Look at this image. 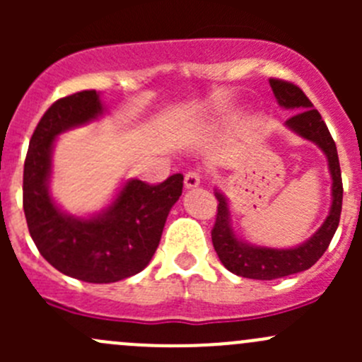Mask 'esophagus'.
I'll return each mask as SVG.
<instances>
[{"instance_id": "esophagus-1", "label": "esophagus", "mask_w": 362, "mask_h": 362, "mask_svg": "<svg viewBox=\"0 0 362 362\" xmlns=\"http://www.w3.org/2000/svg\"><path fill=\"white\" fill-rule=\"evenodd\" d=\"M184 185L187 189L199 187V185H202V173H199L198 170L187 171V173H185V178H184Z\"/></svg>"}]
</instances>
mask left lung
Masks as SVG:
<instances>
[{"mask_svg":"<svg viewBox=\"0 0 362 362\" xmlns=\"http://www.w3.org/2000/svg\"><path fill=\"white\" fill-rule=\"evenodd\" d=\"M269 86H272L280 107L296 112L291 119L286 120V126L298 136L315 144L324 152L331 178H333V185H331V208L326 221L306 242H303L301 245L291 247V249L252 245L245 240L238 238L231 224V210H229L228 198L218 189H215L218 206L215 226L211 229L214 249L229 272L254 280L282 279V276L294 275V273L312 268L322 257L337 233L343 199L341 171H339L337 145H334L333 136H331L320 113L313 108L312 101L294 83L269 78Z\"/></svg>","mask_w":362,"mask_h":362,"instance_id":"left-lung-1","label":"left lung"}]
</instances>
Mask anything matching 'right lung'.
I'll use <instances>...</instances> for the list:
<instances>
[{
  "label": "right lung",
  "mask_w": 362,
  "mask_h": 362,
  "mask_svg": "<svg viewBox=\"0 0 362 362\" xmlns=\"http://www.w3.org/2000/svg\"><path fill=\"white\" fill-rule=\"evenodd\" d=\"M105 112L96 90L57 100L36 126L24 163V214L36 249L61 273L89 284L119 282L151 262L184 185L180 173L158 185L129 178L100 214L75 217L61 210L49 189L56 138Z\"/></svg>",
  "instance_id": "obj_1"
}]
</instances>
